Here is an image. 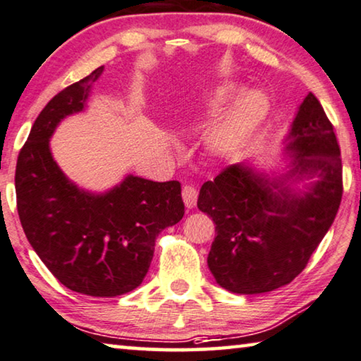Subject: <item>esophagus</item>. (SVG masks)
<instances>
[{
	"instance_id": "34e87169",
	"label": "esophagus",
	"mask_w": 361,
	"mask_h": 361,
	"mask_svg": "<svg viewBox=\"0 0 361 361\" xmlns=\"http://www.w3.org/2000/svg\"><path fill=\"white\" fill-rule=\"evenodd\" d=\"M181 196H183V202H185L188 209H192L194 205H196V202H197V190L192 185L183 186Z\"/></svg>"
}]
</instances>
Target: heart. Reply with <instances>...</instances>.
Masks as SVG:
<instances>
[{
	"instance_id": "b5f03b06",
	"label": "heart",
	"mask_w": 361,
	"mask_h": 361,
	"mask_svg": "<svg viewBox=\"0 0 361 361\" xmlns=\"http://www.w3.org/2000/svg\"><path fill=\"white\" fill-rule=\"evenodd\" d=\"M238 93L239 90L234 85H221L201 101L204 114L212 117L224 116L207 133V147L215 157H231L241 151L267 112L265 99L257 93L244 96L230 109Z\"/></svg>"
}]
</instances>
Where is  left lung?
I'll return each mask as SVG.
<instances>
[{
  "label": "left lung",
  "mask_w": 361,
  "mask_h": 361,
  "mask_svg": "<svg viewBox=\"0 0 361 361\" xmlns=\"http://www.w3.org/2000/svg\"><path fill=\"white\" fill-rule=\"evenodd\" d=\"M293 160L284 178H267L230 165L205 181L197 207L216 236L207 263L215 281L236 294H262L289 284L307 267L333 225L342 199V160L334 127L313 93L302 102L288 135ZM319 180L297 193L290 183Z\"/></svg>",
  "instance_id": "obj_1"
}]
</instances>
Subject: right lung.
<instances>
[{"label": "right lung", "mask_w": 361, "mask_h": 361, "mask_svg": "<svg viewBox=\"0 0 361 361\" xmlns=\"http://www.w3.org/2000/svg\"><path fill=\"white\" fill-rule=\"evenodd\" d=\"M102 71L62 90L39 112L17 157L16 196L28 243L59 283L80 294L116 297L142 283L156 238L183 219L185 204L178 181L128 175L93 194L54 162L49 138L62 118L83 111Z\"/></svg>", "instance_id": "1"}]
</instances>
